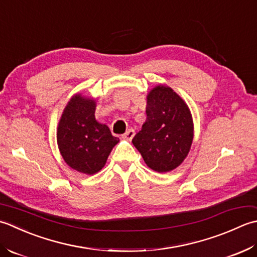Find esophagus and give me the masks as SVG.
<instances>
[{
  "label": "esophagus",
  "instance_id": "1",
  "mask_svg": "<svg viewBox=\"0 0 257 257\" xmlns=\"http://www.w3.org/2000/svg\"><path fill=\"white\" fill-rule=\"evenodd\" d=\"M134 135H135V131H134L133 128H130V130H127L126 132H125V133L122 135V138H123L124 140L131 141V140H132V139L134 138Z\"/></svg>",
  "mask_w": 257,
  "mask_h": 257
}]
</instances>
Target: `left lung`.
<instances>
[{
  "instance_id": "obj_1",
  "label": "left lung",
  "mask_w": 257,
  "mask_h": 257,
  "mask_svg": "<svg viewBox=\"0 0 257 257\" xmlns=\"http://www.w3.org/2000/svg\"><path fill=\"white\" fill-rule=\"evenodd\" d=\"M146 121L132 143L150 169L175 170L186 159L194 138L190 108L173 88L156 85L149 92Z\"/></svg>"
}]
</instances>
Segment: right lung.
I'll use <instances>...</instances> for the list:
<instances>
[{
    "mask_svg": "<svg viewBox=\"0 0 257 257\" xmlns=\"http://www.w3.org/2000/svg\"><path fill=\"white\" fill-rule=\"evenodd\" d=\"M95 99L75 94L63 109L56 130L60 153L71 169L93 175L105 165L119 140L105 124L96 121Z\"/></svg>",
    "mask_w": 257,
    "mask_h": 257,
    "instance_id": "obj_1",
    "label": "right lung"
}]
</instances>
